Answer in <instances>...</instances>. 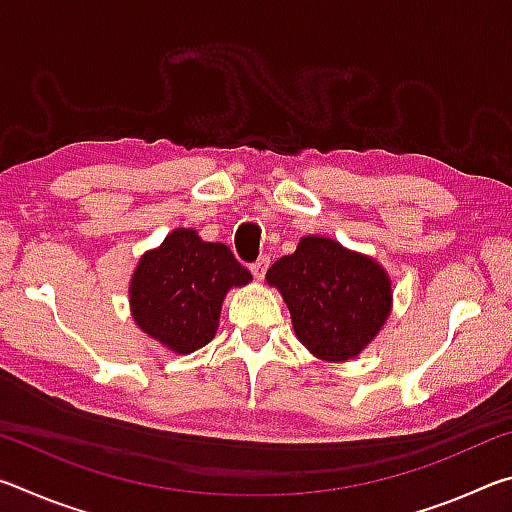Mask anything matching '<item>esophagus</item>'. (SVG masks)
I'll return each mask as SVG.
<instances>
[{
    "label": "esophagus",
    "instance_id": "esophagus-1",
    "mask_svg": "<svg viewBox=\"0 0 512 512\" xmlns=\"http://www.w3.org/2000/svg\"><path fill=\"white\" fill-rule=\"evenodd\" d=\"M268 266H271V259H268V257L264 255V257H259L255 264H250V273L255 275V280L262 282V280H264V275H266V271H268Z\"/></svg>",
    "mask_w": 512,
    "mask_h": 512
}]
</instances>
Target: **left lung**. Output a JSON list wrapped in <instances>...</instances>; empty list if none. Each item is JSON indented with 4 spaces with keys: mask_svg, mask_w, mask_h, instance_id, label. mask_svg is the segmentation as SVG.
<instances>
[{
    "mask_svg": "<svg viewBox=\"0 0 512 512\" xmlns=\"http://www.w3.org/2000/svg\"><path fill=\"white\" fill-rule=\"evenodd\" d=\"M298 341L320 361L359 357L391 316V275L370 255L336 239L305 235L293 255L268 268Z\"/></svg>",
    "mask_w": 512,
    "mask_h": 512,
    "instance_id": "obj_1",
    "label": "left lung"
}]
</instances>
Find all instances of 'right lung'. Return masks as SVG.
Listing matches in <instances>:
<instances>
[{"instance_id": "obj_1", "label": "right lung", "mask_w": 512, "mask_h": 512, "mask_svg": "<svg viewBox=\"0 0 512 512\" xmlns=\"http://www.w3.org/2000/svg\"><path fill=\"white\" fill-rule=\"evenodd\" d=\"M250 280L253 275L228 246L203 241L192 228H176L140 257L128 305L149 339L173 354H189L214 339L228 291Z\"/></svg>"}]
</instances>
